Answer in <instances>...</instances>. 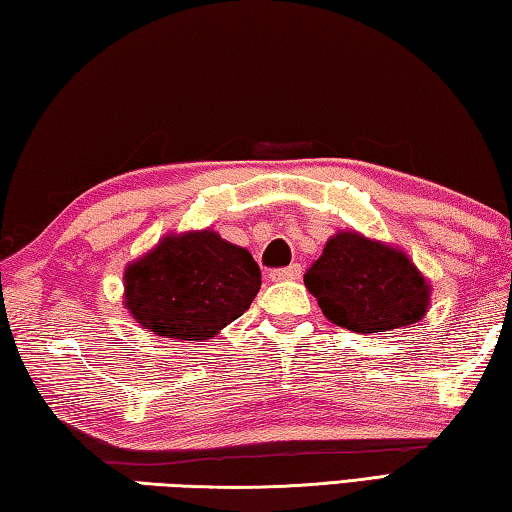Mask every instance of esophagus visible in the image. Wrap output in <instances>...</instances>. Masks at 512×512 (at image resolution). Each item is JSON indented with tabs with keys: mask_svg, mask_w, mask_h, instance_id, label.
Instances as JSON below:
<instances>
[{
	"mask_svg": "<svg viewBox=\"0 0 512 512\" xmlns=\"http://www.w3.org/2000/svg\"><path fill=\"white\" fill-rule=\"evenodd\" d=\"M301 276V265H288V267H279V270H272L270 272V279L272 281H294Z\"/></svg>",
	"mask_w": 512,
	"mask_h": 512,
	"instance_id": "34e87169",
	"label": "esophagus"
}]
</instances>
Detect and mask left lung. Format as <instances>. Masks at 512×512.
I'll use <instances>...</instances> for the list:
<instances>
[{
    "label": "left lung",
    "mask_w": 512,
    "mask_h": 512,
    "mask_svg": "<svg viewBox=\"0 0 512 512\" xmlns=\"http://www.w3.org/2000/svg\"><path fill=\"white\" fill-rule=\"evenodd\" d=\"M303 281L333 324L360 335L416 324L429 306V285L416 265L355 231L330 238Z\"/></svg>",
    "instance_id": "8db88e82"
}]
</instances>
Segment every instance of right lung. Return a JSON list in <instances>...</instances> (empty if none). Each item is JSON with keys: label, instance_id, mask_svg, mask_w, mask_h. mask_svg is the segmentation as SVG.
<instances>
[{"label": "right lung", "instance_id": "1", "mask_svg": "<svg viewBox=\"0 0 512 512\" xmlns=\"http://www.w3.org/2000/svg\"><path fill=\"white\" fill-rule=\"evenodd\" d=\"M261 290L247 249L213 231L170 236L125 272V306L161 337L200 342L245 312Z\"/></svg>", "mask_w": 512, "mask_h": 512}]
</instances>
